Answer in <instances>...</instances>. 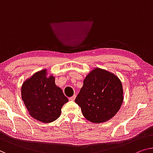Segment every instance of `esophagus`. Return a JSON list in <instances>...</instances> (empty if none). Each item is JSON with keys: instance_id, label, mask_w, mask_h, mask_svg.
Returning a JSON list of instances; mask_svg holds the SVG:
<instances>
[{"instance_id": "obj_1", "label": "esophagus", "mask_w": 153, "mask_h": 153, "mask_svg": "<svg viewBox=\"0 0 153 153\" xmlns=\"http://www.w3.org/2000/svg\"><path fill=\"white\" fill-rule=\"evenodd\" d=\"M76 95L75 94V95H73L72 97H69V100H71V101H74V100L75 99H76Z\"/></svg>"}]
</instances>
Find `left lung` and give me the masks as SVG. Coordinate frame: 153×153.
I'll return each mask as SVG.
<instances>
[{
  "mask_svg": "<svg viewBox=\"0 0 153 153\" xmlns=\"http://www.w3.org/2000/svg\"><path fill=\"white\" fill-rule=\"evenodd\" d=\"M122 82L116 75L95 67L87 74L75 102L84 117L97 124L111 120L124 101Z\"/></svg>",
  "mask_w": 153,
  "mask_h": 153,
  "instance_id": "obj_1",
  "label": "left lung"
}]
</instances>
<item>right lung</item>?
I'll return each instance as SVG.
<instances>
[{
  "mask_svg": "<svg viewBox=\"0 0 153 153\" xmlns=\"http://www.w3.org/2000/svg\"><path fill=\"white\" fill-rule=\"evenodd\" d=\"M47 69L36 72L23 82L21 97L29 114L35 120L50 123L60 116L61 109L69 100L56 86L55 77Z\"/></svg>",
  "mask_w": 153,
  "mask_h": 153,
  "instance_id": "right-lung-1",
  "label": "right lung"
}]
</instances>
